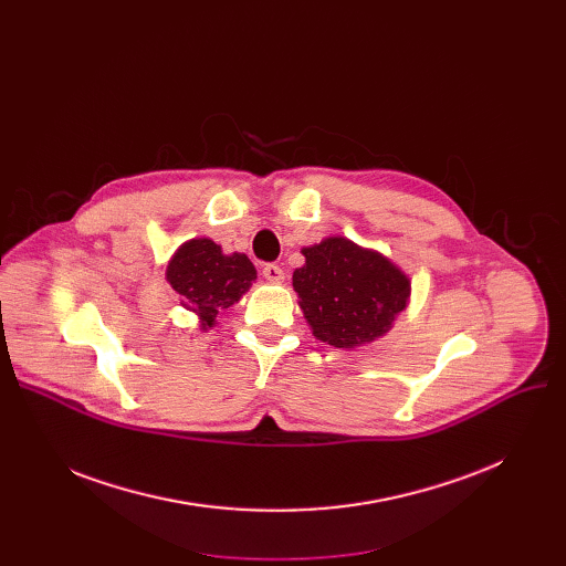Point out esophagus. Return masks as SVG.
<instances>
[{"label":"esophagus","mask_w":566,"mask_h":566,"mask_svg":"<svg viewBox=\"0 0 566 566\" xmlns=\"http://www.w3.org/2000/svg\"><path fill=\"white\" fill-rule=\"evenodd\" d=\"M261 273H263V277H265L268 282H282V280H284V271H282V268H280L277 263H265Z\"/></svg>","instance_id":"1"}]
</instances>
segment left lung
Returning <instances> with one entry per match:
<instances>
[{
    "instance_id": "1",
    "label": "left lung",
    "mask_w": 566,
    "mask_h": 566,
    "mask_svg": "<svg viewBox=\"0 0 566 566\" xmlns=\"http://www.w3.org/2000/svg\"><path fill=\"white\" fill-rule=\"evenodd\" d=\"M303 254L305 265L293 273V289L321 342L353 348L390 331L410 293L399 268L337 235Z\"/></svg>"
}]
</instances>
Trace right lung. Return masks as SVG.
Wrapping results in <instances>:
<instances>
[{"label": "right lung", "instance_id": "add662e5", "mask_svg": "<svg viewBox=\"0 0 566 566\" xmlns=\"http://www.w3.org/2000/svg\"><path fill=\"white\" fill-rule=\"evenodd\" d=\"M167 280L186 310L201 316L203 328H213L218 312L231 307L256 280V268L245 254H222L208 238L186 243L167 268Z\"/></svg>", "mask_w": 566, "mask_h": 566}]
</instances>
